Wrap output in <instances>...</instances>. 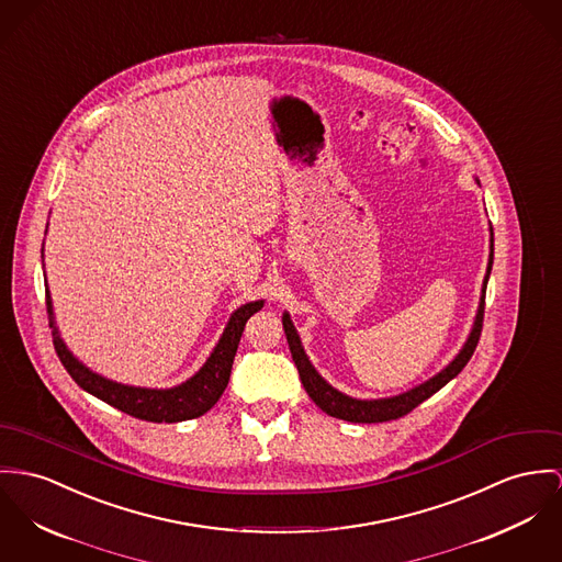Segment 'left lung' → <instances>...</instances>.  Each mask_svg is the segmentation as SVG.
Returning <instances> with one entry per match:
<instances>
[{
	"label": "left lung",
	"instance_id": "obj_1",
	"mask_svg": "<svg viewBox=\"0 0 562 562\" xmlns=\"http://www.w3.org/2000/svg\"><path fill=\"white\" fill-rule=\"evenodd\" d=\"M479 183V179H476ZM492 262H494V233H492V224H490V257H487V269H485V278H483V286H481V297H479V307H476L475 323L473 329L467 338L464 346L460 348V352L438 372L432 379H428L426 383L417 385V387L408 389L404 393L391 395V397H379V400H359L352 395H346L342 391L331 387L312 366L310 357L303 350L302 338L291 321V314L284 312L282 314V325H284V334L289 340V348L293 355V361L300 370V379L307 395L314 400V404L336 417V419H345L352 424H383L391 419H400L406 413H411L415 406H419L424 400H428L438 389L445 387L451 379H456L464 366L469 363V359L475 352L479 336H481V325H483V310H485V289H487V280L492 273Z\"/></svg>",
	"mask_w": 562,
	"mask_h": 562
}]
</instances>
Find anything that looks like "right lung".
Masks as SVG:
<instances>
[{"instance_id": "right-lung-1", "label": "right lung", "mask_w": 562, "mask_h": 562, "mask_svg": "<svg viewBox=\"0 0 562 562\" xmlns=\"http://www.w3.org/2000/svg\"><path fill=\"white\" fill-rule=\"evenodd\" d=\"M262 305H265L262 300L239 305L231 314L217 345L214 346L207 361L203 363V368L181 385L169 389L134 387V385L111 381L89 370L83 361H79L70 352V348L61 340L59 329L55 325L53 302L46 284V312H48V327L53 329V346L57 350L59 361L64 363L68 374L75 379V383L86 389L87 393L95 395L98 400L115 406L117 411L143 422H154V424H177V422L194 419L205 415L216 404L228 385L233 359L241 340L244 327L248 318L257 314Z\"/></svg>"}]
</instances>
